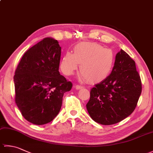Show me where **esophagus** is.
Instances as JSON below:
<instances>
[{
	"label": "esophagus",
	"mask_w": 153,
	"mask_h": 153,
	"mask_svg": "<svg viewBox=\"0 0 153 153\" xmlns=\"http://www.w3.org/2000/svg\"><path fill=\"white\" fill-rule=\"evenodd\" d=\"M76 89H77V90H79V89H82V88H83V86H82V85H76Z\"/></svg>",
	"instance_id": "34e87169"
}]
</instances>
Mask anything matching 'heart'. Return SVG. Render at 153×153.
I'll list each match as a JSON object with an SVG mask.
<instances>
[{
    "label": "heart",
    "instance_id": "heart-1",
    "mask_svg": "<svg viewBox=\"0 0 153 153\" xmlns=\"http://www.w3.org/2000/svg\"><path fill=\"white\" fill-rule=\"evenodd\" d=\"M115 64V55L110 48L97 43L83 42L74 48V54L68 52L62 59L60 68L70 76L80 66V73L90 83H99L111 74Z\"/></svg>",
    "mask_w": 153,
    "mask_h": 153
}]
</instances>
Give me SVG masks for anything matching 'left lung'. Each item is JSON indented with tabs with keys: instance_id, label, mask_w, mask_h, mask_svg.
<instances>
[{
	"instance_id": "1",
	"label": "left lung",
	"mask_w": 153,
	"mask_h": 153,
	"mask_svg": "<svg viewBox=\"0 0 153 153\" xmlns=\"http://www.w3.org/2000/svg\"><path fill=\"white\" fill-rule=\"evenodd\" d=\"M141 90L135 61L121 49L110 76L91 90L87 111L94 121L102 125L118 123L134 111Z\"/></svg>"
}]
</instances>
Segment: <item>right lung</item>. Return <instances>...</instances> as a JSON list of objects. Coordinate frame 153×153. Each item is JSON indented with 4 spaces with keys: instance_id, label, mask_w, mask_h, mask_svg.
<instances>
[{
    "instance_id": "right-lung-1",
    "label": "right lung",
    "mask_w": 153,
    "mask_h": 153,
    "mask_svg": "<svg viewBox=\"0 0 153 153\" xmlns=\"http://www.w3.org/2000/svg\"><path fill=\"white\" fill-rule=\"evenodd\" d=\"M61 47L47 37L24 53L15 71V101L22 115L35 125L51 122L59 113L72 83L60 74Z\"/></svg>"
}]
</instances>
